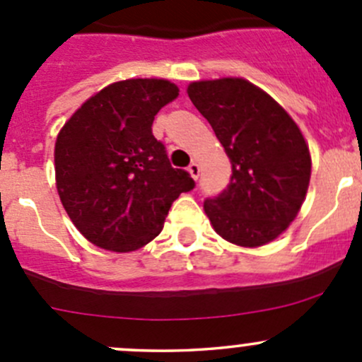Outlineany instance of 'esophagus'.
Returning <instances> with one entry per match:
<instances>
[{
    "label": "esophagus",
    "instance_id": "1",
    "mask_svg": "<svg viewBox=\"0 0 362 362\" xmlns=\"http://www.w3.org/2000/svg\"><path fill=\"white\" fill-rule=\"evenodd\" d=\"M187 170H189V173H191V177L198 180V178H199V164L196 163V160H192V163L189 164Z\"/></svg>",
    "mask_w": 362,
    "mask_h": 362
}]
</instances>
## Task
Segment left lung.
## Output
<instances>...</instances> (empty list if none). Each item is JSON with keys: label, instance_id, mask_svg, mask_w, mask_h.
<instances>
[{"label": "left lung", "instance_id": "left-lung-1", "mask_svg": "<svg viewBox=\"0 0 362 362\" xmlns=\"http://www.w3.org/2000/svg\"><path fill=\"white\" fill-rule=\"evenodd\" d=\"M192 105L231 160V180L204 211L215 231L240 247H261L294 221L312 171L301 131L272 96L243 78L192 82Z\"/></svg>", "mask_w": 362, "mask_h": 362}]
</instances>
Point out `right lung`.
I'll list each match as a JSON object with an SVG mask.
<instances>
[{
  "instance_id": "1",
  "label": "right lung",
  "mask_w": 362,
  "mask_h": 362,
  "mask_svg": "<svg viewBox=\"0 0 362 362\" xmlns=\"http://www.w3.org/2000/svg\"><path fill=\"white\" fill-rule=\"evenodd\" d=\"M178 96L168 80L115 82L87 100L56 141L61 203L94 245L131 252L163 229L171 203L194 189L152 134L154 117Z\"/></svg>"
}]
</instances>
